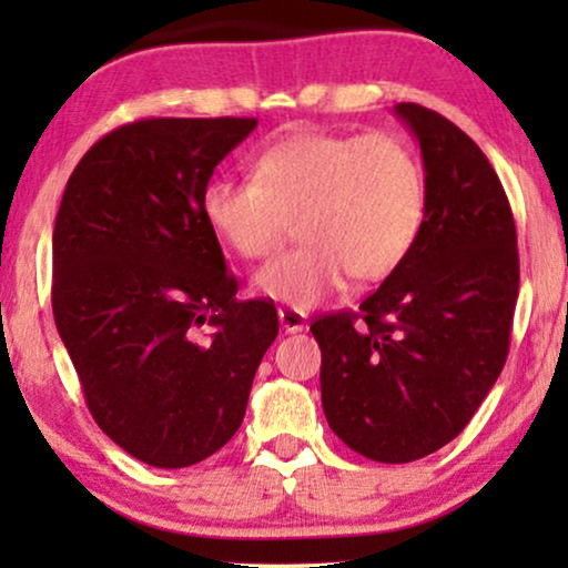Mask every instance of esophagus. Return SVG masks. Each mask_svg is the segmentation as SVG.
Here are the masks:
<instances>
[{"instance_id": "34e87169", "label": "esophagus", "mask_w": 568, "mask_h": 568, "mask_svg": "<svg viewBox=\"0 0 568 568\" xmlns=\"http://www.w3.org/2000/svg\"><path fill=\"white\" fill-rule=\"evenodd\" d=\"M278 323L286 333H300L307 328V315L294 307H278Z\"/></svg>"}]
</instances>
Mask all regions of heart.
Masks as SVG:
<instances>
[{
    "mask_svg": "<svg viewBox=\"0 0 568 568\" xmlns=\"http://www.w3.org/2000/svg\"><path fill=\"white\" fill-rule=\"evenodd\" d=\"M253 181L214 178L201 212L240 258L276 253L294 232L300 247L255 271L261 297L313 307L346 284L390 276L424 224V173L410 146L390 134L294 131L261 150Z\"/></svg>",
    "mask_w": 568,
    "mask_h": 568,
    "instance_id": "heart-1",
    "label": "heart"
}]
</instances>
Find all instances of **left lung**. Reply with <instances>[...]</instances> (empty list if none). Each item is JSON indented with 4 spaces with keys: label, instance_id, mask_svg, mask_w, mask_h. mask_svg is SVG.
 Instances as JSON below:
<instances>
[{
    "label": "left lung",
    "instance_id": "8db88e82",
    "mask_svg": "<svg viewBox=\"0 0 568 568\" xmlns=\"http://www.w3.org/2000/svg\"><path fill=\"white\" fill-rule=\"evenodd\" d=\"M424 158V224L359 305L310 325L331 429L369 460L410 463L460 434L509 354L517 230L491 162L445 115L398 103Z\"/></svg>",
    "mask_w": 568,
    "mask_h": 568
}]
</instances>
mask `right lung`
Returning a JSON list of instances; mask_svg holds the SVG:
<instances>
[{
	"label": "right lung",
	"mask_w": 568,
	"mask_h": 568,
	"mask_svg": "<svg viewBox=\"0 0 568 568\" xmlns=\"http://www.w3.org/2000/svg\"><path fill=\"white\" fill-rule=\"evenodd\" d=\"M255 119H142L92 144L53 224L51 305L100 429L154 468L235 437L274 344V302L237 300L201 212Z\"/></svg>",
	"instance_id": "add662e5"
}]
</instances>
